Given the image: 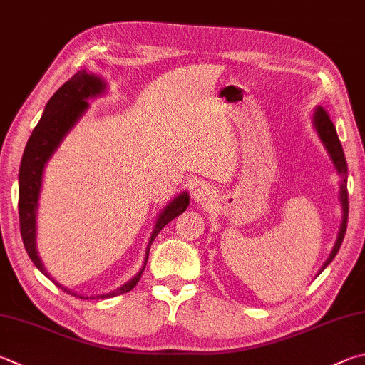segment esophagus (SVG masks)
Here are the masks:
<instances>
[{"mask_svg":"<svg viewBox=\"0 0 365 365\" xmlns=\"http://www.w3.org/2000/svg\"><path fill=\"white\" fill-rule=\"evenodd\" d=\"M193 200H195V202H197V204H201V205H205V204H209L212 200H214V196H215V193H214V188L210 187V185H207V183H200L197 185V187L193 190Z\"/></svg>","mask_w":365,"mask_h":365,"instance_id":"34e87169","label":"esophagus"}]
</instances>
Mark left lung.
Listing matches in <instances>:
<instances>
[{"instance_id": "8db88e82", "label": "left lung", "mask_w": 365, "mask_h": 365, "mask_svg": "<svg viewBox=\"0 0 365 365\" xmlns=\"http://www.w3.org/2000/svg\"><path fill=\"white\" fill-rule=\"evenodd\" d=\"M311 124L316 130L317 137H319L321 143L326 148L327 155L332 161L336 175L340 177V191H339V201L341 205V222H340V228L339 233H336V240L332 250L327 257V260L324 262L321 269L317 271V274H321L324 269L327 268V264L334 260L335 255L339 254V249L343 242L344 233H346V225H348V190H346V183H348V165L346 160H344V153H343V147L339 140V135H336V129L334 123L330 121V118L327 116L326 111H324L321 107H316L313 111V116H311Z\"/></svg>"}]
</instances>
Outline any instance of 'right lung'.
<instances>
[{"mask_svg": "<svg viewBox=\"0 0 365 365\" xmlns=\"http://www.w3.org/2000/svg\"><path fill=\"white\" fill-rule=\"evenodd\" d=\"M108 92V84L101 75L96 73H89L86 70H79L76 75H73L67 83H65L61 89H58L54 96L49 98L46 103L43 116L33 129L31 135L26 142V147L24 150L21 169H19V218H21V235L26 254L35 263V267L41 271V273L49 277V279L61 287L63 292L71 294L79 298H110L129 292V290L137 286L140 281L142 273L145 271L148 262L150 247L153 244L158 233L174 220L182 212L187 210L190 204V195L187 191L178 193L174 200H170L164 207L158 212L156 220L153 225V231L145 249L143 264L138 269V273L129 279L121 287H118L107 294H78L75 290L65 287L63 284L56 281L54 277L49 274V271L44 268L41 257L38 254L36 246V235H38V205H39V196H41L43 190V177L44 169L48 165L49 160L54 156L56 151L61 147L65 137L70 134V130L79 123L86 111L89 110V101H94L97 97H102Z\"/></svg>", "mask_w": 365, "mask_h": 365, "instance_id": "add662e5", "label": "right lung"}]
</instances>
